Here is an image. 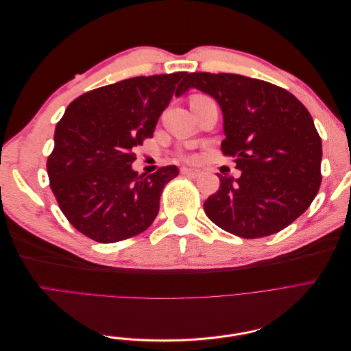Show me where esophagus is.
<instances>
[{"label":"esophagus","instance_id":"1","mask_svg":"<svg viewBox=\"0 0 351 351\" xmlns=\"http://www.w3.org/2000/svg\"><path fill=\"white\" fill-rule=\"evenodd\" d=\"M182 174H184V176H189V177H197L199 174H200V171L199 169H195V168H187V167H183L182 168Z\"/></svg>","mask_w":351,"mask_h":351}]
</instances>
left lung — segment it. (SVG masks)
I'll use <instances>...</instances> for the list:
<instances>
[{
    "mask_svg": "<svg viewBox=\"0 0 351 351\" xmlns=\"http://www.w3.org/2000/svg\"><path fill=\"white\" fill-rule=\"evenodd\" d=\"M186 88L214 97L224 115V155L240 178L219 177L204 204L208 218L243 239L275 234L299 218L319 192L322 142L311 112L293 93L232 73H190Z\"/></svg>",
    "mask_w": 351,
    "mask_h": 351,
    "instance_id": "obj_1",
    "label": "left lung"
}]
</instances>
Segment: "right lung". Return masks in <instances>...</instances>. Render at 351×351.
Instances as JSON below:
<instances>
[{
    "instance_id": "add662e5",
    "label": "right lung",
    "mask_w": 351,
    "mask_h": 351,
    "mask_svg": "<svg viewBox=\"0 0 351 351\" xmlns=\"http://www.w3.org/2000/svg\"><path fill=\"white\" fill-rule=\"evenodd\" d=\"M189 74L139 76L89 90L57 123L48 156L49 186L70 224L99 243L141 234L158 215L176 165L149 176L132 169L136 147L154 136L173 95L187 90Z\"/></svg>"
}]
</instances>
